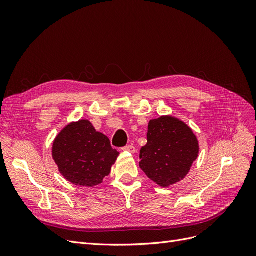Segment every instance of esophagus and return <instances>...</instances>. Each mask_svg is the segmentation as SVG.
Here are the masks:
<instances>
[{"label": "esophagus", "mask_w": 256, "mask_h": 256, "mask_svg": "<svg viewBox=\"0 0 256 256\" xmlns=\"http://www.w3.org/2000/svg\"><path fill=\"white\" fill-rule=\"evenodd\" d=\"M122 150L129 152H136V147L134 145H127L125 147H122Z\"/></svg>", "instance_id": "esophagus-1"}]
</instances>
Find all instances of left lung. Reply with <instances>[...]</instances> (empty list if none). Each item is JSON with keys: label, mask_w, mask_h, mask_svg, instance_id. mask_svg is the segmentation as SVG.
<instances>
[{"label": "left lung", "mask_w": 256, "mask_h": 256, "mask_svg": "<svg viewBox=\"0 0 256 256\" xmlns=\"http://www.w3.org/2000/svg\"><path fill=\"white\" fill-rule=\"evenodd\" d=\"M198 156V142L192 130L172 116L152 120L147 143L140 150V168L160 187L182 180Z\"/></svg>", "instance_id": "8db88e82"}]
</instances>
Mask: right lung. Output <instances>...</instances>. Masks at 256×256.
Wrapping results in <instances>:
<instances>
[{"instance_id":"obj_1","label":"right lung","mask_w":256,"mask_h":256,"mask_svg":"<svg viewBox=\"0 0 256 256\" xmlns=\"http://www.w3.org/2000/svg\"><path fill=\"white\" fill-rule=\"evenodd\" d=\"M118 154L112 148L109 138L96 131L86 120L69 124L52 147V156L60 174L82 187L102 184Z\"/></svg>"}]
</instances>
